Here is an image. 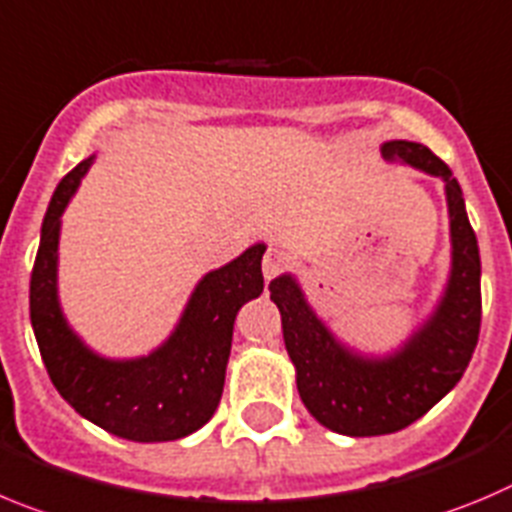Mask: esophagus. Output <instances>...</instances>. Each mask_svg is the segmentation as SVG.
<instances>
[{"instance_id": "34e87169", "label": "esophagus", "mask_w": 512, "mask_h": 512, "mask_svg": "<svg viewBox=\"0 0 512 512\" xmlns=\"http://www.w3.org/2000/svg\"><path fill=\"white\" fill-rule=\"evenodd\" d=\"M261 269H264V279L266 281L276 279L281 271L287 269V253L279 251V248H269V251H266V256H264V264H261Z\"/></svg>"}]
</instances>
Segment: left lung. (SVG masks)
Wrapping results in <instances>:
<instances>
[{"label": "left lung", "instance_id": "obj_1", "mask_svg": "<svg viewBox=\"0 0 512 512\" xmlns=\"http://www.w3.org/2000/svg\"><path fill=\"white\" fill-rule=\"evenodd\" d=\"M381 152L388 162L442 177L447 190L452 276L431 320L391 358H360L317 320L292 276L269 284L284 345L297 368L299 396L314 419L345 437H381L421 419L459 383L482 322L480 248L452 170L424 144L398 139L383 144Z\"/></svg>", "mask_w": 512, "mask_h": 512}]
</instances>
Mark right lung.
<instances>
[{"mask_svg": "<svg viewBox=\"0 0 512 512\" xmlns=\"http://www.w3.org/2000/svg\"><path fill=\"white\" fill-rule=\"evenodd\" d=\"M91 162L93 157L83 159L60 180L42 220L30 276L37 348L53 386L88 421L131 442L182 439L208 424L218 409L236 314L264 292L266 246L256 243L223 269L210 271L192 292L177 330L152 355L98 358L70 332L58 304L60 215Z\"/></svg>", "mask_w": 512, "mask_h": 512, "instance_id": "right-lung-1", "label": "right lung"}]
</instances>
